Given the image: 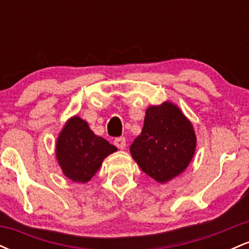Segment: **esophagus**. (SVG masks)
<instances>
[{"label":"esophagus","mask_w":249,"mask_h":249,"mask_svg":"<svg viewBox=\"0 0 249 249\" xmlns=\"http://www.w3.org/2000/svg\"><path fill=\"white\" fill-rule=\"evenodd\" d=\"M115 142V145L119 148V150H124L125 145H126V142H125L124 137H119V138H116L115 142Z\"/></svg>","instance_id":"1"}]
</instances>
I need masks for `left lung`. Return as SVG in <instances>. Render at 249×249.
<instances>
[{
    "instance_id": "obj_1",
    "label": "left lung",
    "mask_w": 249,
    "mask_h": 249,
    "mask_svg": "<svg viewBox=\"0 0 249 249\" xmlns=\"http://www.w3.org/2000/svg\"><path fill=\"white\" fill-rule=\"evenodd\" d=\"M196 147L192 123L174 103L146 108L142 133L130 146L133 160L147 176L160 182L186 170Z\"/></svg>"
}]
</instances>
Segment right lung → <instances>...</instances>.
<instances>
[{"label":"right lung","instance_id":"obj_1","mask_svg":"<svg viewBox=\"0 0 249 249\" xmlns=\"http://www.w3.org/2000/svg\"><path fill=\"white\" fill-rule=\"evenodd\" d=\"M116 151V146L96 136L78 116L68 119L56 142V159L63 174L81 184L90 181L103 160Z\"/></svg>","mask_w":249,"mask_h":249}]
</instances>
